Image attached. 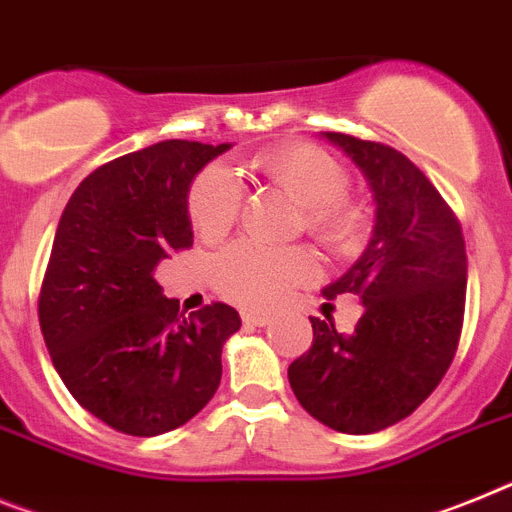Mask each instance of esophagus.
Here are the masks:
<instances>
[{"mask_svg": "<svg viewBox=\"0 0 512 512\" xmlns=\"http://www.w3.org/2000/svg\"><path fill=\"white\" fill-rule=\"evenodd\" d=\"M240 318H243V323H246V326H266V323L272 321V318L266 316V313H256V310H243V313H240Z\"/></svg>", "mask_w": 512, "mask_h": 512, "instance_id": "34e87169", "label": "esophagus"}]
</instances>
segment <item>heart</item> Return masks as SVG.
I'll use <instances>...</instances> for the list:
<instances>
[{"mask_svg": "<svg viewBox=\"0 0 512 512\" xmlns=\"http://www.w3.org/2000/svg\"><path fill=\"white\" fill-rule=\"evenodd\" d=\"M248 168L298 204L300 225L316 243L339 256L360 248L368 217L347 194L349 173L331 152L308 142H282L256 152ZM186 204L196 235L220 240L238 222L243 194L230 170L209 165L191 181ZM316 274V259L303 248H269L253 240L222 251L212 266L217 292L246 308H272Z\"/></svg>", "mask_w": 512, "mask_h": 512, "instance_id": "heart-1", "label": "heart"}]
</instances>
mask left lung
Segmentation results:
<instances>
[{
    "label": "left lung",
    "mask_w": 512,
    "mask_h": 512,
    "mask_svg": "<svg viewBox=\"0 0 512 512\" xmlns=\"http://www.w3.org/2000/svg\"><path fill=\"white\" fill-rule=\"evenodd\" d=\"M375 199V230L352 269L323 295H357L349 334L310 318L313 344L287 370L310 417L347 435L386 430L443 381L464 329L466 243L456 212L430 178L383 142L326 131Z\"/></svg>",
    "instance_id": "obj_1"
}]
</instances>
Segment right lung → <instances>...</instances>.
Returning <instances> with one entry per match:
<instances>
[{
  "instance_id": "obj_1",
  "label": "right lung",
  "mask_w": 512,
  "mask_h": 512,
  "mask_svg": "<svg viewBox=\"0 0 512 512\" xmlns=\"http://www.w3.org/2000/svg\"><path fill=\"white\" fill-rule=\"evenodd\" d=\"M225 150L165 139L116 157L77 186L56 227L38 295L48 355L77 404L124 435L186 425L220 386L238 310L183 316L152 272L194 246L189 186Z\"/></svg>"
}]
</instances>
